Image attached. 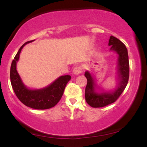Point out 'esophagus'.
Returning a JSON list of instances; mask_svg holds the SVG:
<instances>
[{
  "label": "esophagus",
  "instance_id": "esophagus-1",
  "mask_svg": "<svg viewBox=\"0 0 147 147\" xmlns=\"http://www.w3.org/2000/svg\"><path fill=\"white\" fill-rule=\"evenodd\" d=\"M82 72V66H76L73 70V73L75 75H78L79 74H81Z\"/></svg>",
  "mask_w": 147,
  "mask_h": 147
}]
</instances>
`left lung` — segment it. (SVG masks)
Instances as JSON below:
<instances>
[{
	"mask_svg": "<svg viewBox=\"0 0 147 147\" xmlns=\"http://www.w3.org/2000/svg\"><path fill=\"white\" fill-rule=\"evenodd\" d=\"M110 51L117 55L116 61V79L115 88L104 89L96 82L95 77L89 70L85 72L87 85L85 90L86 101L93 108H100L112 104L117 100L127 85L129 77V61L128 50L125 45L115 36H111L109 41Z\"/></svg>",
	"mask_w": 147,
	"mask_h": 147,
	"instance_id": "1",
	"label": "left lung"
}]
</instances>
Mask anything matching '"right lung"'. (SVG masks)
I'll return each mask as SVG.
<instances>
[{
	"label": "right lung",
	"instance_id": "right-lung-1",
	"mask_svg": "<svg viewBox=\"0 0 147 147\" xmlns=\"http://www.w3.org/2000/svg\"><path fill=\"white\" fill-rule=\"evenodd\" d=\"M32 41L25 43L15 56L10 68V80L16 97L23 104L34 109L44 110L53 107L59 102L65 86L71 79V76H60L51 84L41 88L32 89L27 86L18 74L16 65L22 49L25 45Z\"/></svg>",
	"mask_w": 147,
	"mask_h": 147
}]
</instances>
